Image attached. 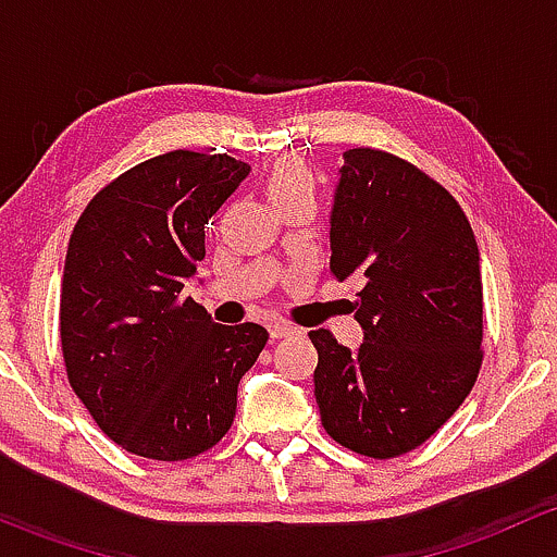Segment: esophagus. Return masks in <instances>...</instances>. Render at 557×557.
<instances>
[{"label":"esophagus","mask_w":557,"mask_h":557,"mask_svg":"<svg viewBox=\"0 0 557 557\" xmlns=\"http://www.w3.org/2000/svg\"><path fill=\"white\" fill-rule=\"evenodd\" d=\"M294 334L296 329L285 323V320H274V323H269V336H272V339H285V336H294Z\"/></svg>","instance_id":"1"}]
</instances>
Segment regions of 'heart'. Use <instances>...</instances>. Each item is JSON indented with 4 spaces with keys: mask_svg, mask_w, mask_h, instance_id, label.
<instances>
[{
    "mask_svg": "<svg viewBox=\"0 0 557 557\" xmlns=\"http://www.w3.org/2000/svg\"><path fill=\"white\" fill-rule=\"evenodd\" d=\"M263 190H267L272 207L285 205V201L294 199H312L314 183L312 174L307 172V166L296 159H280L277 164H272V170L267 172L263 180Z\"/></svg>",
    "mask_w": 557,
    "mask_h": 557,
    "instance_id": "obj_1",
    "label": "heart"
}]
</instances>
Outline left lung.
<instances>
[{"label": "left lung", "mask_w": 557, "mask_h": 557, "mask_svg": "<svg viewBox=\"0 0 557 557\" xmlns=\"http://www.w3.org/2000/svg\"><path fill=\"white\" fill-rule=\"evenodd\" d=\"M342 159L329 267L361 285L363 342L310 331L314 398L331 440L396 458L434 436L480 374V250L458 201L418 166L372 148Z\"/></svg>", "instance_id": "left-lung-1"}]
</instances>
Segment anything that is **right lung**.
Here are the masks:
<instances>
[{"mask_svg":"<svg viewBox=\"0 0 557 557\" xmlns=\"http://www.w3.org/2000/svg\"><path fill=\"white\" fill-rule=\"evenodd\" d=\"M247 174L226 153L172 150L112 180L72 232L59 310L66 377L126 453L185 460L232 429L237 385L269 334L218 325L183 288L207 223Z\"/></svg>","mask_w":557,"mask_h":557,"instance_id":"add662e5","label":"right lung"}]
</instances>
